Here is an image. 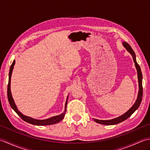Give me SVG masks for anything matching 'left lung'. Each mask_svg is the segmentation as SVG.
<instances>
[{"instance_id":"8db88e82","label":"left lung","mask_w":150,"mask_h":150,"mask_svg":"<svg viewBox=\"0 0 150 150\" xmlns=\"http://www.w3.org/2000/svg\"><path fill=\"white\" fill-rule=\"evenodd\" d=\"M122 46L125 47L126 50L132 55V56L133 57V61H134V62H135V68L137 69V77H138V82H139V92H138L137 98L135 103L132 106V108H130L128 111H127L125 113L122 115H120L117 118H115V119H110V120H99V119H93L95 122L98 123V124H104V125H115V124H119L120 122H123L124 120H126L128 118H129L130 116H131L138 109L139 106H140V104H141V101H142L143 91H142V75L141 68H140V66L138 64V63L137 62L135 53L134 52V51H133V49L132 48V47L130 46L126 42H123Z\"/></svg>"}]
</instances>
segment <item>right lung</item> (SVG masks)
<instances>
[{"mask_svg":"<svg viewBox=\"0 0 150 150\" xmlns=\"http://www.w3.org/2000/svg\"><path fill=\"white\" fill-rule=\"evenodd\" d=\"M15 64V60H14L12 64L10 66V68H9V81H8V98L9 103L10 104L11 108L16 113H17L18 115L20 117L21 119L24 120L25 122H28L31 124H33V125H37V126H46V125H51V124H54L56 123H58L60 121H61L64 117L65 116L66 111V106L67 104H68V95L66 98V103H65V108H64V111L61 114L59 115H56L52 117L48 118V119H43V120H39V119H33V118H31L30 117H28L22 114L20 111L18 110V108L16 106L15 103V101L13 98L11 92V75L13 70V68Z\"/></svg>","mask_w":150,"mask_h":150,"instance_id":"right-lung-1","label":"right lung"}]
</instances>
